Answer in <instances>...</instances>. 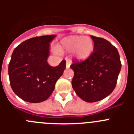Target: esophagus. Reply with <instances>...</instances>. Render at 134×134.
<instances>
[{"label": "esophagus", "mask_w": 134, "mask_h": 134, "mask_svg": "<svg viewBox=\"0 0 134 134\" xmlns=\"http://www.w3.org/2000/svg\"><path fill=\"white\" fill-rule=\"evenodd\" d=\"M71 64V62L70 61H67L66 62V68H69Z\"/></svg>", "instance_id": "obj_1"}]
</instances>
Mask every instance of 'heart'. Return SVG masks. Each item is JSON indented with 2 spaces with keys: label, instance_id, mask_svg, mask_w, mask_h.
Here are the masks:
<instances>
[{
  "label": "heart",
  "instance_id": "1",
  "mask_svg": "<svg viewBox=\"0 0 134 134\" xmlns=\"http://www.w3.org/2000/svg\"><path fill=\"white\" fill-rule=\"evenodd\" d=\"M94 43L88 37L72 35L64 37L58 46L60 52H70L74 58L84 59L89 56L93 52Z\"/></svg>",
  "mask_w": 134,
  "mask_h": 134
}]
</instances>
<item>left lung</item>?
Returning a JSON list of instances; mask_svg holds the SVG:
<instances>
[{"label":"left lung","instance_id":"left-lung-1","mask_svg":"<svg viewBox=\"0 0 134 134\" xmlns=\"http://www.w3.org/2000/svg\"><path fill=\"white\" fill-rule=\"evenodd\" d=\"M94 42L93 53L84 60H75L70 65L74 71L72 85L81 99L97 102L114 90L121 68L119 52L109 41L91 35Z\"/></svg>","mask_w":134,"mask_h":134}]
</instances>
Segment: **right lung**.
<instances>
[{
	"label": "right lung",
	"mask_w": 134,
	"mask_h": 134,
	"mask_svg": "<svg viewBox=\"0 0 134 134\" xmlns=\"http://www.w3.org/2000/svg\"><path fill=\"white\" fill-rule=\"evenodd\" d=\"M55 35L35 37L25 40L15 48L9 64L10 86L25 101L33 103L49 97L57 80L63 74L66 60L52 67L47 60L49 43Z\"/></svg>",
	"instance_id": "obj_1"
}]
</instances>
